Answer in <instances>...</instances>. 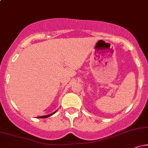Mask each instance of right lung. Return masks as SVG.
<instances>
[{
	"instance_id": "obj_1",
	"label": "right lung",
	"mask_w": 148,
	"mask_h": 148,
	"mask_svg": "<svg viewBox=\"0 0 148 148\" xmlns=\"http://www.w3.org/2000/svg\"><path fill=\"white\" fill-rule=\"evenodd\" d=\"M57 111H56L55 112H53V113H51V114H49V115H43V116H40V117H38V118H49V116H51V115H53L54 113H56V112Z\"/></svg>"
}]
</instances>
